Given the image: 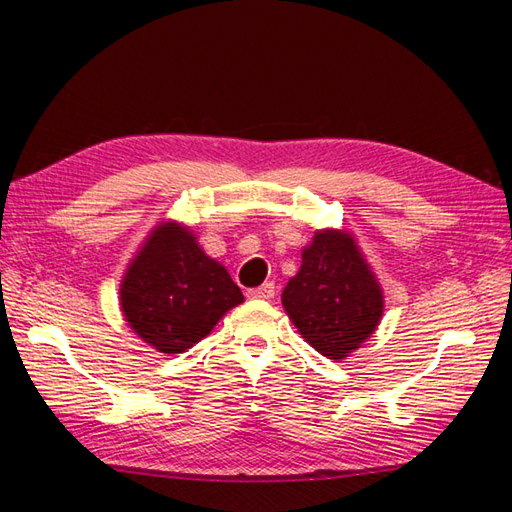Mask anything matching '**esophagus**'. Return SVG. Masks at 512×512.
<instances>
[{
    "label": "esophagus",
    "mask_w": 512,
    "mask_h": 512,
    "mask_svg": "<svg viewBox=\"0 0 512 512\" xmlns=\"http://www.w3.org/2000/svg\"><path fill=\"white\" fill-rule=\"evenodd\" d=\"M246 295L250 299H273L275 297V284H273V281H266V284H262V286L250 288Z\"/></svg>",
    "instance_id": "obj_1"
}]
</instances>
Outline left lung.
Wrapping results in <instances>:
<instances>
[{"label":"left lung","mask_w":512,"mask_h":512,"mask_svg":"<svg viewBox=\"0 0 512 512\" xmlns=\"http://www.w3.org/2000/svg\"><path fill=\"white\" fill-rule=\"evenodd\" d=\"M301 257L281 301L303 339L341 361L376 330L383 292L347 233H317Z\"/></svg>","instance_id":"1"}]
</instances>
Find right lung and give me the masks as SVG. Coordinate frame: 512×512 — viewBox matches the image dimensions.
I'll return each mask as SVG.
<instances>
[{
	"label": "right lung",
	"instance_id": "right-lung-1",
	"mask_svg": "<svg viewBox=\"0 0 512 512\" xmlns=\"http://www.w3.org/2000/svg\"><path fill=\"white\" fill-rule=\"evenodd\" d=\"M244 301L222 264L206 257L187 228L158 226L121 286V308L134 332L158 352L189 350Z\"/></svg>",
	"mask_w": 512,
	"mask_h": 512
}]
</instances>
